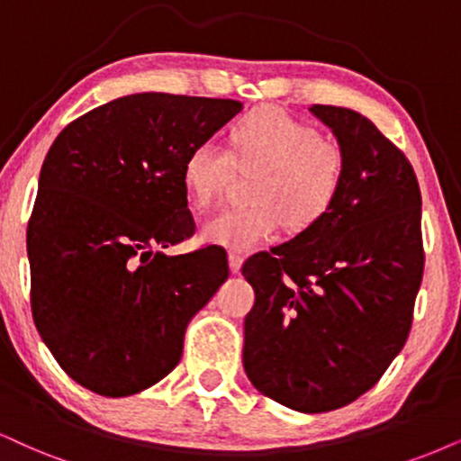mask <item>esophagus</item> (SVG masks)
<instances>
[{
    "instance_id": "obj_1",
    "label": "esophagus",
    "mask_w": 461,
    "mask_h": 461,
    "mask_svg": "<svg viewBox=\"0 0 461 461\" xmlns=\"http://www.w3.org/2000/svg\"><path fill=\"white\" fill-rule=\"evenodd\" d=\"M229 260H230V271H232V274H240V271H241V265H243V257H241V254L230 252Z\"/></svg>"
}]
</instances>
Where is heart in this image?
Here are the masks:
<instances>
[{"mask_svg": "<svg viewBox=\"0 0 461 461\" xmlns=\"http://www.w3.org/2000/svg\"><path fill=\"white\" fill-rule=\"evenodd\" d=\"M258 175L252 207L224 209L203 224V237L235 252H249L277 235L282 224L305 232L333 212L346 184L342 145L276 106L248 113L230 130V151L207 139L184 162V185L196 209L226 194L235 173Z\"/></svg>", "mask_w": 461, "mask_h": 461, "instance_id": "obj_1", "label": "heart"}]
</instances>
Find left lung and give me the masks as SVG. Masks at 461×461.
Returning a JSON list of instances; mask_svg holds the SVG:
<instances>
[{
    "mask_svg": "<svg viewBox=\"0 0 461 461\" xmlns=\"http://www.w3.org/2000/svg\"><path fill=\"white\" fill-rule=\"evenodd\" d=\"M310 111L346 151V184L321 224L243 265L257 291L243 367L277 404L327 412L372 389L404 348L425 252L404 151L359 113Z\"/></svg>",
    "mask_w": 461,
    "mask_h": 461,
    "instance_id": "obj_1",
    "label": "left lung"
}]
</instances>
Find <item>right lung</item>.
Masks as SVG:
<instances>
[{"label": "right lung", "instance_id": "obj_1", "mask_svg": "<svg viewBox=\"0 0 461 461\" xmlns=\"http://www.w3.org/2000/svg\"><path fill=\"white\" fill-rule=\"evenodd\" d=\"M240 111L237 100L134 94L50 145L27 224L32 314L85 389L123 397L173 372L190 318L229 280L224 248H158L194 235L184 162Z\"/></svg>", "mask_w": 461, "mask_h": 461}]
</instances>
